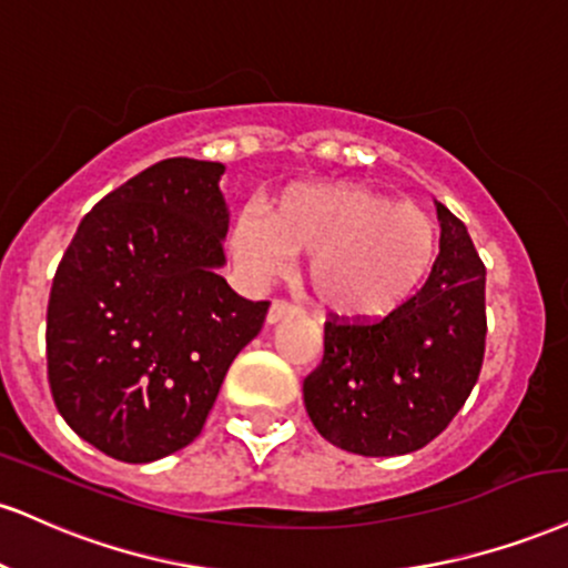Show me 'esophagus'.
I'll use <instances>...</instances> for the list:
<instances>
[{"label":"esophagus","instance_id":"obj_1","mask_svg":"<svg viewBox=\"0 0 568 568\" xmlns=\"http://www.w3.org/2000/svg\"><path fill=\"white\" fill-rule=\"evenodd\" d=\"M293 314H298V306L283 302V298H275L270 306V312H266V323L275 325V323H280V320L293 317Z\"/></svg>","mask_w":568,"mask_h":568}]
</instances>
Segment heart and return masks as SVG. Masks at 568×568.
<instances>
[{"label":"heart","instance_id":"b5f03b06","mask_svg":"<svg viewBox=\"0 0 568 568\" xmlns=\"http://www.w3.org/2000/svg\"><path fill=\"white\" fill-rule=\"evenodd\" d=\"M230 248L248 277L285 272L310 256L317 302L344 320H381L405 306L432 275L439 230L426 211L352 182L283 187L266 209H243Z\"/></svg>","mask_w":568,"mask_h":568}]
</instances>
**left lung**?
I'll return each mask as SVG.
<instances>
[{
  "mask_svg": "<svg viewBox=\"0 0 568 568\" xmlns=\"http://www.w3.org/2000/svg\"><path fill=\"white\" fill-rule=\"evenodd\" d=\"M439 256L426 285L375 323H325V354L304 378L320 434L346 453L407 455L436 439L479 381L487 341L484 270L466 224L436 203Z\"/></svg>",
  "mask_w": 568,
  "mask_h": 568,
  "instance_id": "8db88e82",
  "label": "left lung"
}]
</instances>
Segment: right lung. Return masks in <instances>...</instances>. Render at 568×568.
Wrapping results in <instances>:
<instances>
[{
    "label": "right lung",
    "mask_w": 568,
    "mask_h": 568,
    "mask_svg": "<svg viewBox=\"0 0 568 568\" xmlns=\"http://www.w3.org/2000/svg\"><path fill=\"white\" fill-rule=\"evenodd\" d=\"M216 161L166 159L81 219L47 306V375L81 439L150 463L201 434L270 302L219 275L230 211Z\"/></svg>",
    "instance_id": "1"
}]
</instances>
